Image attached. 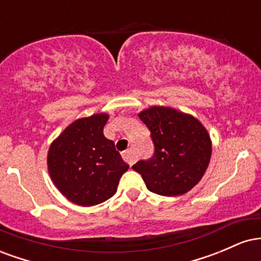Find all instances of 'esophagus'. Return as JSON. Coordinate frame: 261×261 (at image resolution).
Masks as SVG:
<instances>
[{
	"label": "esophagus",
	"instance_id": "34e87169",
	"mask_svg": "<svg viewBox=\"0 0 261 261\" xmlns=\"http://www.w3.org/2000/svg\"><path fill=\"white\" fill-rule=\"evenodd\" d=\"M122 158H124V161L126 162V163L130 164V166L134 163V161H135L131 149H126V151L122 152Z\"/></svg>",
	"mask_w": 261,
	"mask_h": 261
}]
</instances>
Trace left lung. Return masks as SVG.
<instances>
[{
  "label": "left lung",
  "instance_id": "8db88e82",
  "mask_svg": "<svg viewBox=\"0 0 261 261\" xmlns=\"http://www.w3.org/2000/svg\"><path fill=\"white\" fill-rule=\"evenodd\" d=\"M139 118L151 131L154 154L133 168L146 187L162 196H179L201 180L207 169L212 142L205 126L190 114L169 107H151Z\"/></svg>",
  "mask_w": 261,
  "mask_h": 261
}]
</instances>
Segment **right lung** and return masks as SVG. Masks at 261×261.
Returning a JSON list of instances; mask_svg holds the SVG:
<instances>
[{"label":"right lung","instance_id":"1","mask_svg":"<svg viewBox=\"0 0 261 261\" xmlns=\"http://www.w3.org/2000/svg\"><path fill=\"white\" fill-rule=\"evenodd\" d=\"M109 115L77 119L60 134L47 152V170L60 193L80 206H94L116 193L128 169L112 140L103 134Z\"/></svg>","mask_w":261,"mask_h":261}]
</instances>
